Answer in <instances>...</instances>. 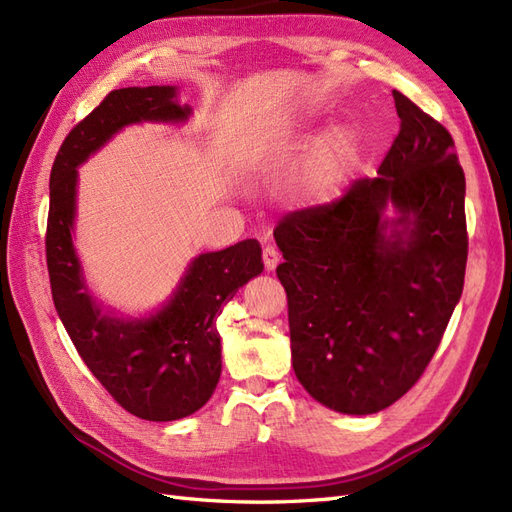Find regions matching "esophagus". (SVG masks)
I'll use <instances>...</instances> for the list:
<instances>
[{
    "label": "esophagus",
    "instance_id": "1",
    "mask_svg": "<svg viewBox=\"0 0 512 512\" xmlns=\"http://www.w3.org/2000/svg\"><path fill=\"white\" fill-rule=\"evenodd\" d=\"M264 266H266V270L268 272H272L274 268L279 266V261H281V255H279V251L274 246H264Z\"/></svg>",
    "mask_w": 512,
    "mask_h": 512
}]
</instances>
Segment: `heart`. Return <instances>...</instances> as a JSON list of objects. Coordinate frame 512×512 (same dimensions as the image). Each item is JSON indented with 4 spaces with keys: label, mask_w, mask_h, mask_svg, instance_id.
<instances>
[{
    "label": "heart",
    "mask_w": 512,
    "mask_h": 512,
    "mask_svg": "<svg viewBox=\"0 0 512 512\" xmlns=\"http://www.w3.org/2000/svg\"><path fill=\"white\" fill-rule=\"evenodd\" d=\"M272 142L268 138H259L255 142V160L261 162L270 155ZM350 149L346 140L333 138L326 147L311 157L300 170L298 192L313 205H324L335 201L344 190L346 170H348Z\"/></svg>",
    "instance_id": "heart-1"
}]
</instances>
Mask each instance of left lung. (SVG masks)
Instances as JSON below:
<instances>
[{
  "mask_svg": "<svg viewBox=\"0 0 512 512\" xmlns=\"http://www.w3.org/2000/svg\"><path fill=\"white\" fill-rule=\"evenodd\" d=\"M400 131L339 199L277 229L292 365L333 411L370 415L424 374L463 294L465 175L450 131L393 90ZM387 204L399 209L389 221Z\"/></svg>",
  "mask_w": 512,
  "mask_h": 512,
  "instance_id": "left-lung-1",
  "label": "left lung"
}]
</instances>
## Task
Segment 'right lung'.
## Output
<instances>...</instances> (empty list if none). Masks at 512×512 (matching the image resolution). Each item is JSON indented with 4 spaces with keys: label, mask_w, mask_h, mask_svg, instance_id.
<instances>
[{
    "label": "right lung",
    "mask_w": 512,
    "mask_h": 512,
    "mask_svg": "<svg viewBox=\"0 0 512 512\" xmlns=\"http://www.w3.org/2000/svg\"><path fill=\"white\" fill-rule=\"evenodd\" d=\"M175 97L173 86L112 90L69 131L49 177L45 255L58 316L97 381L125 411L149 422L188 417L212 398L222 370L216 318L264 270L259 242L242 240L196 257L151 318H114L90 298L71 240L77 166L125 125L186 121L192 110Z\"/></svg>",
    "instance_id": "add662e5"
}]
</instances>
